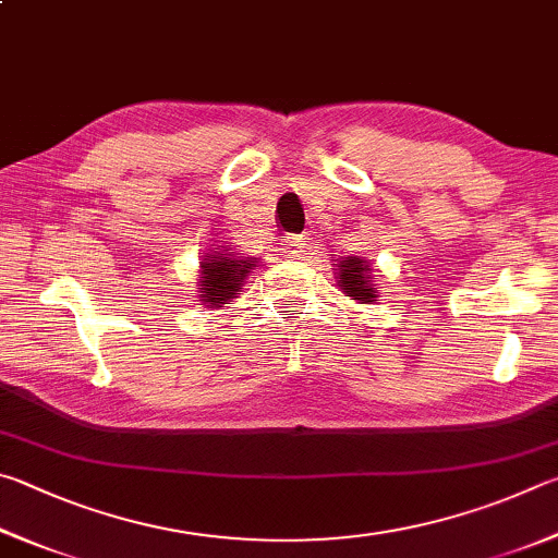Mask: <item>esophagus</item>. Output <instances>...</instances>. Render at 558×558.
I'll return each mask as SVG.
<instances>
[{
	"label": "esophagus",
	"mask_w": 558,
	"mask_h": 558,
	"mask_svg": "<svg viewBox=\"0 0 558 558\" xmlns=\"http://www.w3.org/2000/svg\"><path fill=\"white\" fill-rule=\"evenodd\" d=\"M306 234H296V238L289 240V257H301L306 250Z\"/></svg>",
	"instance_id": "1"
}]
</instances>
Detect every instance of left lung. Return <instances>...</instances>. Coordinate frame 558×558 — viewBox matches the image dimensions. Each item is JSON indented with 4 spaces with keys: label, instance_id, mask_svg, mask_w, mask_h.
Instances as JSON below:
<instances>
[{
    "label": "left lung",
    "instance_id": "left-lung-1",
    "mask_svg": "<svg viewBox=\"0 0 558 558\" xmlns=\"http://www.w3.org/2000/svg\"><path fill=\"white\" fill-rule=\"evenodd\" d=\"M338 284L343 287L350 296H355L357 301H377V291L369 284V269L363 259L357 257H345L338 264Z\"/></svg>",
    "mask_w": 558,
    "mask_h": 558
}]
</instances>
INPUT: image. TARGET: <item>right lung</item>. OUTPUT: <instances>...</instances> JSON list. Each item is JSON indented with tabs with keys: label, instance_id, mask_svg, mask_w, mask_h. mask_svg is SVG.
Instances as JSON below:
<instances>
[{
	"label": "right lung",
	"instance_id": "add662e5",
	"mask_svg": "<svg viewBox=\"0 0 558 558\" xmlns=\"http://www.w3.org/2000/svg\"><path fill=\"white\" fill-rule=\"evenodd\" d=\"M201 301L210 306H220L225 301L234 299L240 291L242 279L252 269L250 259H232L222 254H210L201 264Z\"/></svg>",
	"mask_w": 558,
	"mask_h": 558
}]
</instances>
